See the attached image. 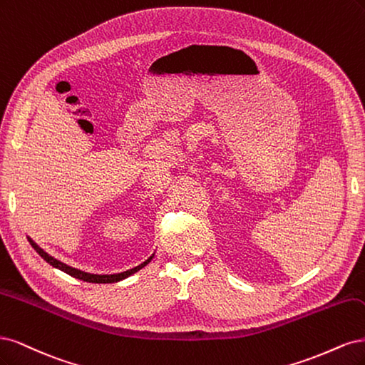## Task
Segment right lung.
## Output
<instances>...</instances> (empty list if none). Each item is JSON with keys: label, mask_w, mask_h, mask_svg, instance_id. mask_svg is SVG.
I'll return each mask as SVG.
<instances>
[{"label": "right lung", "mask_w": 365, "mask_h": 365, "mask_svg": "<svg viewBox=\"0 0 365 365\" xmlns=\"http://www.w3.org/2000/svg\"><path fill=\"white\" fill-rule=\"evenodd\" d=\"M29 241H30L33 249L36 250V252L39 253V256L43 257V259H45L46 262H48L50 265H53V267H56V268H58V269H62L63 273H66V274H69V276H73V277H76V279L89 282V284H115V282H120V280H123V279H125V277H128V276L135 274L136 272H139V269L144 268V267L153 259V256H155V255H151L145 262H143V264L135 267V268L127 269V272H123V273H116V274H92V273L81 272V269L73 268V267H69V265H66V264H63V262H61V261L54 259L53 256H50L46 252H43V250L41 249V247H39L36 242H34L33 240L29 238Z\"/></svg>", "instance_id": "obj_1"}]
</instances>
